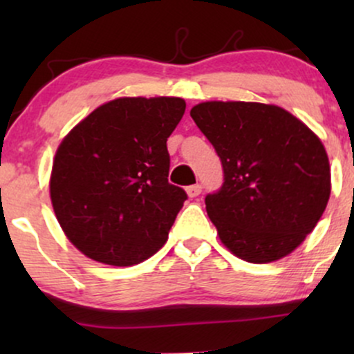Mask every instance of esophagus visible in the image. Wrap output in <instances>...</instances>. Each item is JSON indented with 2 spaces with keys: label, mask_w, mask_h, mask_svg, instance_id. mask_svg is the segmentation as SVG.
Segmentation results:
<instances>
[{
  "label": "esophagus",
  "mask_w": 354,
  "mask_h": 354,
  "mask_svg": "<svg viewBox=\"0 0 354 354\" xmlns=\"http://www.w3.org/2000/svg\"><path fill=\"white\" fill-rule=\"evenodd\" d=\"M186 193H188V196L189 198H196V196H200L201 194V185H191V186H188V188H186Z\"/></svg>",
  "instance_id": "esophagus-1"
}]
</instances>
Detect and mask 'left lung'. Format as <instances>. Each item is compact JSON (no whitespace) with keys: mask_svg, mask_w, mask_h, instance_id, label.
<instances>
[{"mask_svg":"<svg viewBox=\"0 0 354 354\" xmlns=\"http://www.w3.org/2000/svg\"><path fill=\"white\" fill-rule=\"evenodd\" d=\"M189 115L223 165L221 188L205 198L223 245L258 265L290 254L330 200V161L319 138L274 104L208 101Z\"/></svg>","mask_w":354,"mask_h":354,"instance_id":"8db88e82","label":"left lung"}]
</instances>
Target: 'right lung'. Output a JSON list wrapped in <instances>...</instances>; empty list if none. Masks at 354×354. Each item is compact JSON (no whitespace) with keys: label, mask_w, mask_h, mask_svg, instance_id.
Wrapping results in <instances>:
<instances>
[{"label":"right lung","mask_w":354,"mask_h":354,"mask_svg":"<svg viewBox=\"0 0 354 354\" xmlns=\"http://www.w3.org/2000/svg\"><path fill=\"white\" fill-rule=\"evenodd\" d=\"M185 109L181 98H118L61 141L50 180L53 209L88 258L133 266L166 243L188 198L168 183L166 148Z\"/></svg>","instance_id":"right-lung-1"}]
</instances>
